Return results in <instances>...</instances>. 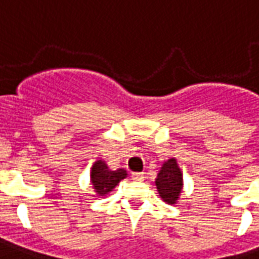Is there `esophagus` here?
<instances>
[{"label":"esophagus","mask_w":259,"mask_h":259,"mask_svg":"<svg viewBox=\"0 0 259 259\" xmlns=\"http://www.w3.org/2000/svg\"><path fill=\"white\" fill-rule=\"evenodd\" d=\"M132 178H133L135 181H143V180H144V174H143V173H133V174H132Z\"/></svg>","instance_id":"1"}]
</instances>
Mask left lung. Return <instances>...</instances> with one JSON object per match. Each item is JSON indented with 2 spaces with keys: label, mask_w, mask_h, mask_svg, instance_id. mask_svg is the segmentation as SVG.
I'll return each instance as SVG.
<instances>
[{
  "label": "left lung",
  "mask_w": 259,
  "mask_h": 259,
  "mask_svg": "<svg viewBox=\"0 0 259 259\" xmlns=\"http://www.w3.org/2000/svg\"><path fill=\"white\" fill-rule=\"evenodd\" d=\"M155 183L160 198L168 204H174L183 189V174L176 159L164 162Z\"/></svg>",
  "instance_id": "left-lung-1"
}]
</instances>
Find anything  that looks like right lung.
<instances>
[{"label":"right lung","instance_id":"1","mask_svg":"<svg viewBox=\"0 0 259 259\" xmlns=\"http://www.w3.org/2000/svg\"><path fill=\"white\" fill-rule=\"evenodd\" d=\"M127 176L126 170L118 168L115 171H111L108 166L103 160H97L92 167V184L95 187L96 192L100 196H104L119 184L120 180H123Z\"/></svg>","mask_w":259,"mask_h":259}]
</instances>
